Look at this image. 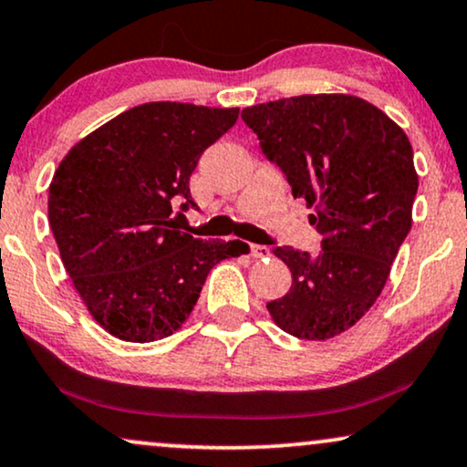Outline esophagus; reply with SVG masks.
I'll return each instance as SVG.
<instances>
[{
  "instance_id": "1",
  "label": "esophagus",
  "mask_w": 467,
  "mask_h": 467,
  "mask_svg": "<svg viewBox=\"0 0 467 467\" xmlns=\"http://www.w3.org/2000/svg\"><path fill=\"white\" fill-rule=\"evenodd\" d=\"M250 252H252L254 258H266L271 254L269 247H266V245H250Z\"/></svg>"
}]
</instances>
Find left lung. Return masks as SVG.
<instances>
[{"mask_svg": "<svg viewBox=\"0 0 467 467\" xmlns=\"http://www.w3.org/2000/svg\"><path fill=\"white\" fill-rule=\"evenodd\" d=\"M241 119L292 196L314 207L309 222L322 234L318 254L273 247L292 285L266 309L295 337L331 339L369 312L408 237L419 190L412 145L380 109L344 93L256 104Z\"/></svg>", "mask_w": 467, "mask_h": 467, "instance_id": "left-lung-1", "label": "left lung"}]
</instances>
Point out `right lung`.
<instances>
[{
  "mask_svg": "<svg viewBox=\"0 0 467 467\" xmlns=\"http://www.w3.org/2000/svg\"><path fill=\"white\" fill-rule=\"evenodd\" d=\"M237 117L239 109L140 104L85 136L55 171L48 223L61 263L93 320L115 337H169L209 271L241 254L239 241L194 239L171 217L177 204L196 207L192 172Z\"/></svg>",
  "mask_w": 467,
  "mask_h": 467,
  "instance_id": "add662e5",
  "label": "right lung"
}]
</instances>
